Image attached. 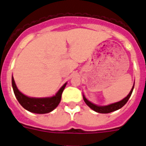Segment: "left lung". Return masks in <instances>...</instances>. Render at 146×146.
Listing matches in <instances>:
<instances>
[{
    "mask_svg": "<svg viewBox=\"0 0 146 146\" xmlns=\"http://www.w3.org/2000/svg\"><path fill=\"white\" fill-rule=\"evenodd\" d=\"M133 88H134V84H133V88L131 89L130 92L129 93V94L126 96V98H123V99L120 100V101L113 103V104H111L106 105V106H99V105L94 104L93 103H91V101H89V100L85 98V96L84 95V94L83 98L86 104L88 105L91 109H92L93 110L97 112V113H109L116 111L117 110L120 109V108H122V107H123L124 105L126 104L129 99V98H130L131 94L133 93Z\"/></svg>",
    "mask_w": 146,
    "mask_h": 146,
    "instance_id": "left-lung-1",
    "label": "left lung"
}]
</instances>
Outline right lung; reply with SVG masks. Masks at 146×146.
Returning a JSON list of instances; mask_svg holds the SVG:
<instances>
[{
    "instance_id": "1",
    "label": "right lung",
    "mask_w": 146,
    "mask_h": 146,
    "mask_svg": "<svg viewBox=\"0 0 146 146\" xmlns=\"http://www.w3.org/2000/svg\"><path fill=\"white\" fill-rule=\"evenodd\" d=\"M66 84L67 83L64 84V85L58 91L55 95L52 97L30 98V97L25 95L19 91V89L16 85L13 77L12 76V87H13V92L16 96V98L17 99L18 102L20 103V105L24 109L34 113H48L52 111L53 110H55L60 103L62 94Z\"/></svg>"
}]
</instances>
